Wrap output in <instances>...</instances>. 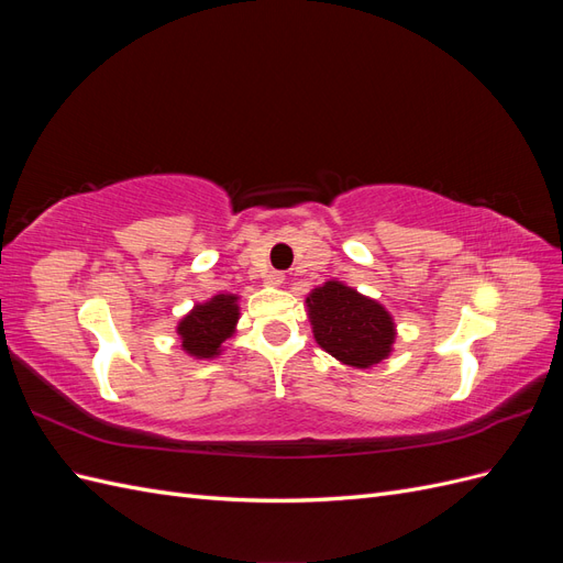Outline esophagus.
Here are the masks:
<instances>
[{"label": "esophagus", "mask_w": 563, "mask_h": 563, "mask_svg": "<svg viewBox=\"0 0 563 563\" xmlns=\"http://www.w3.org/2000/svg\"><path fill=\"white\" fill-rule=\"evenodd\" d=\"M284 279H286L284 272H275V269L267 272V275H265V284H267V286H282Z\"/></svg>", "instance_id": "1"}]
</instances>
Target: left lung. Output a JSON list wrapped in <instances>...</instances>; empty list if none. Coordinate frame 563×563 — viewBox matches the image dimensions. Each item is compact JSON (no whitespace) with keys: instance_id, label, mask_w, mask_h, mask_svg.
<instances>
[{"instance_id":"1","label":"left lung","mask_w":563,"mask_h":563,"mask_svg":"<svg viewBox=\"0 0 563 563\" xmlns=\"http://www.w3.org/2000/svg\"><path fill=\"white\" fill-rule=\"evenodd\" d=\"M317 345L340 364L371 368L395 350L397 323L383 302L329 279L305 298Z\"/></svg>"}]
</instances>
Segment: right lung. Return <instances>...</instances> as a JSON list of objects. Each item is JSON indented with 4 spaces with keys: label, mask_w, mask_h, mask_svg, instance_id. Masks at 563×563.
Returning a JSON list of instances; mask_svg holds the SVG:
<instances>
[{
    "label": "right lung",
    "mask_w": 563,
    "mask_h": 563,
    "mask_svg": "<svg viewBox=\"0 0 563 563\" xmlns=\"http://www.w3.org/2000/svg\"><path fill=\"white\" fill-rule=\"evenodd\" d=\"M240 314L242 308L236 294H216L209 300L197 302L176 327L180 350L192 360H216L236 333Z\"/></svg>",
    "instance_id": "add662e5"
}]
</instances>
